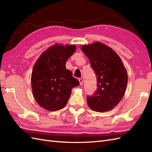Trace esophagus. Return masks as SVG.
<instances>
[{
    "mask_svg": "<svg viewBox=\"0 0 152 152\" xmlns=\"http://www.w3.org/2000/svg\"><path fill=\"white\" fill-rule=\"evenodd\" d=\"M79 83H80V86H82L83 84V82H84V79L83 78H80L79 79Z\"/></svg>",
    "mask_w": 152,
    "mask_h": 152,
    "instance_id": "esophagus-1",
    "label": "esophagus"
}]
</instances>
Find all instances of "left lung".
I'll use <instances>...</instances> for the list:
<instances>
[{"instance_id": "left-lung-1", "label": "left lung", "mask_w": 152, "mask_h": 152, "mask_svg": "<svg viewBox=\"0 0 152 152\" xmlns=\"http://www.w3.org/2000/svg\"><path fill=\"white\" fill-rule=\"evenodd\" d=\"M86 55L97 75V90L87 96L90 108L95 112L112 110L121 101L128 83V75L123 61L112 48L101 42L83 45Z\"/></svg>"}]
</instances>
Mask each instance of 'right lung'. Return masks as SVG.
Wrapping results in <instances>:
<instances>
[{"instance_id":"1","label":"right lung","mask_w":152,"mask_h":152,"mask_svg":"<svg viewBox=\"0 0 152 152\" xmlns=\"http://www.w3.org/2000/svg\"><path fill=\"white\" fill-rule=\"evenodd\" d=\"M76 46L55 44L40 55L31 74L33 94L38 104L49 111H57L67 104L72 88L79 80L66 68Z\"/></svg>"}]
</instances>
